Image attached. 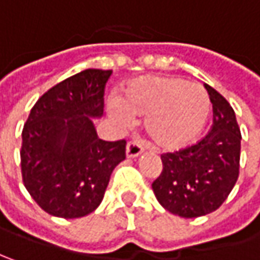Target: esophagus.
Segmentation results:
<instances>
[{"label":"esophagus","mask_w":260,"mask_h":260,"mask_svg":"<svg viewBox=\"0 0 260 260\" xmlns=\"http://www.w3.org/2000/svg\"><path fill=\"white\" fill-rule=\"evenodd\" d=\"M143 153V144L140 140H131L129 143L126 144V156L134 159L137 156H140Z\"/></svg>","instance_id":"obj_1"}]
</instances>
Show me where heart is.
Listing matches in <instances>:
<instances>
[{
    "mask_svg": "<svg viewBox=\"0 0 260 260\" xmlns=\"http://www.w3.org/2000/svg\"><path fill=\"white\" fill-rule=\"evenodd\" d=\"M109 112L126 125L132 116L145 117L144 128L160 150L175 151L190 145L203 131L210 99L200 84L172 76H144L125 86L122 100H109Z\"/></svg>",
    "mask_w": 260,
    "mask_h": 260,
    "instance_id": "1",
    "label": "heart"
}]
</instances>
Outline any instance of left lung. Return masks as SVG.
I'll list each match as a JSON object with an SVG mask.
<instances>
[{"label":"left lung","mask_w":260,"mask_h":260,"mask_svg":"<svg viewBox=\"0 0 260 260\" xmlns=\"http://www.w3.org/2000/svg\"><path fill=\"white\" fill-rule=\"evenodd\" d=\"M213 123L196 144L161 154L151 187L161 206L182 218L215 212L234 188L240 171L241 132L231 104L210 85Z\"/></svg>","instance_id":"8db88e82"}]
</instances>
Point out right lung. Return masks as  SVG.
I'll list each match as a JSON object with an SVG mask.
<instances>
[{"label": "right lung", "instance_id": "right-lung-1", "mask_svg": "<svg viewBox=\"0 0 260 260\" xmlns=\"http://www.w3.org/2000/svg\"><path fill=\"white\" fill-rule=\"evenodd\" d=\"M112 70L85 69L54 85L30 110L22 132L26 190L47 213L73 219L94 212L126 141H103L91 117L103 115Z\"/></svg>", "mask_w": 260, "mask_h": 260}]
</instances>
